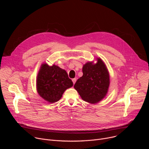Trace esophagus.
I'll use <instances>...</instances> for the list:
<instances>
[{
	"label": "esophagus",
	"instance_id": "1",
	"mask_svg": "<svg viewBox=\"0 0 149 149\" xmlns=\"http://www.w3.org/2000/svg\"><path fill=\"white\" fill-rule=\"evenodd\" d=\"M72 82H73V84H74L75 83L76 81H77V79H76V78H73V79H72Z\"/></svg>",
	"mask_w": 149,
	"mask_h": 149
}]
</instances>
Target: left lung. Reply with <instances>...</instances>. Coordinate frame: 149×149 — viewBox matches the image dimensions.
Instances as JSON below:
<instances>
[{
    "instance_id": "8db88e82",
    "label": "left lung",
    "mask_w": 149,
    "mask_h": 149,
    "mask_svg": "<svg viewBox=\"0 0 149 149\" xmlns=\"http://www.w3.org/2000/svg\"><path fill=\"white\" fill-rule=\"evenodd\" d=\"M97 63L88 62L83 65V75L75 82L74 88L81 98L91 104L101 101L110 86V75L105 63L97 58Z\"/></svg>"
}]
</instances>
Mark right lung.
<instances>
[{"instance_id": "right-lung-1", "label": "right lung", "mask_w": 149, "mask_h": 149, "mask_svg": "<svg viewBox=\"0 0 149 149\" xmlns=\"http://www.w3.org/2000/svg\"><path fill=\"white\" fill-rule=\"evenodd\" d=\"M72 86L73 82L65 70L55 65H41L36 78V89L45 101L50 103L58 101L64 91Z\"/></svg>"}]
</instances>
